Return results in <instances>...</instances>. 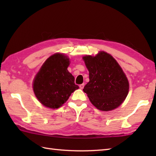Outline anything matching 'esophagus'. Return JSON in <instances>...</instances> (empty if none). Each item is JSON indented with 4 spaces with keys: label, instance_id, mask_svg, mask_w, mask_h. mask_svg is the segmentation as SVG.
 Here are the masks:
<instances>
[{
    "label": "esophagus",
    "instance_id": "obj_1",
    "mask_svg": "<svg viewBox=\"0 0 156 156\" xmlns=\"http://www.w3.org/2000/svg\"><path fill=\"white\" fill-rule=\"evenodd\" d=\"M79 87H80V89H83L84 87V84H80V86H79Z\"/></svg>",
    "mask_w": 156,
    "mask_h": 156
}]
</instances>
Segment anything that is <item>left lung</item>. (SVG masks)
Segmentation results:
<instances>
[{
    "label": "left lung",
    "mask_w": 156,
    "mask_h": 156,
    "mask_svg": "<svg viewBox=\"0 0 156 156\" xmlns=\"http://www.w3.org/2000/svg\"><path fill=\"white\" fill-rule=\"evenodd\" d=\"M89 72V81L83 91L98 110L109 111L120 106L129 92V82L114 58L105 51L83 58Z\"/></svg>",
    "instance_id": "left-lung-1"
}]
</instances>
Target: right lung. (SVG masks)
Instances as JSON below:
<instances>
[{
	"label": "right lung",
	"mask_w": 156,
	"mask_h": 156,
	"mask_svg": "<svg viewBox=\"0 0 156 156\" xmlns=\"http://www.w3.org/2000/svg\"><path fill=\"white\" fill-rule=\"evenodd\" d=\"M69 59L62 54H55L46 59L36 74L33 84L34 93L45 107L58 108L68 101L79 87L67 69Z\"/></svg>",
	"instance_id": "add662e5"
}]
</instances>
